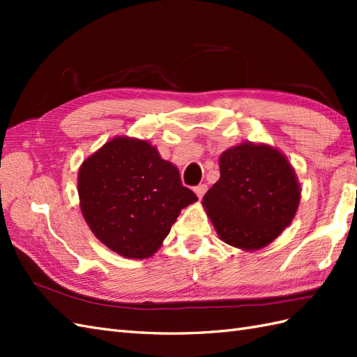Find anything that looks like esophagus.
<instances>
[{
    "label": "esophagus",
    "mask_w": 357,
    "mask_h": 357,
    "mask_svg": "<svg viewBox=\"0 0 357 357\" xmlns=\"http://www.w3.org/2000/svg\"><path fill=\"white\" fill-rule=\"evenodd\" d=\"M206 192H207L206 184H199L198 187H195V193H196V196H198V198H202V196L206 195Z\"/></svg>",
    "instance_id": "1"
}]
</instances>
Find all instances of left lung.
Masks as SVG:
<instances>
[{
	"label": "left lung",
	"instance_id": "left-lung-1",
	"mask_svg": "<svg viewBox=\"0 0 357 357\" xmlns=\"http://www.w3.org/2000/svg\"><path fill=\"white\" fill-rule=\"evenodd\" d=\"M219 170L221 178L202 199L219 238L248 252L268 245L299 207L291 164L275 147L244 142L224 151Z\"/></svg>",
	"mask_w": 357,
	"mask_h": 357
}]
</instances>
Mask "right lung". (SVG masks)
I'll return each instance as SVG.
<instances>
[{
    "label": "right lung",
    "mask_w": 357,
    "mask_h": 357,
    "mask_svg": "<svg viewBox=\"0 0 357 357\" xmlns=\"http://www.w3.org/2000/svg\"><path fill=\"white\" fill-rule=\"evenodd\" d=\"M82 216L105 247L144 259L162 245L181 210L198 201L147 141L116 136L78 172Z\"/></svg>",
    "instance_id": "obj_1"
}]
</instances>
